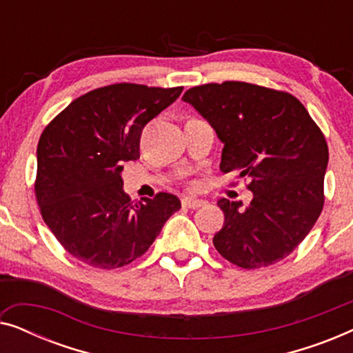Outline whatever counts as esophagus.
Wrapping results in <instances>:
<instances>
[{"label":"esophagus","instance_id":"1","mask_svg":"<svg viewBox=\"0 0 353 353\" xmlns=\"http://www.w3.org/2000/svg\"><path fill=\"white\" fill-rule=\"evenodd\" d=\"M181 204H183V207H188V209H197V207L204 205L205 201L194 199V197H183Z\"/></svg>","mask_w":353,"mask_h":353}]
</instances>
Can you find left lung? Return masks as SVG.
Returning <instances> with one entry per match:
<instances>
[{
	"label": "left lung",
	"mask_w": 353,
	"mask_h": 353,
	"mask_svg": "<svg viewBox=\"0 0 353 353\" xmlns=\"http://www.w3.org/2000/svg\"><path fill=\"white\" fill-rule=\"evenodd\" d=\"M223 143L220 170L249 178L252 201L220 199L225 223L214 236L221 257L254 270L288 257L321 214L327 144L292 94L223 81L183 94Z\"/></svg>",
	"instance_id": "obj_1"
}]
</instances>
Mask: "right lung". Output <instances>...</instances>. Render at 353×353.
<instances>
[{
    "instance_id": "obj_1",
    "label": "right lung",
    "mask_w": 353,
    "mask_h": 353,
    "mask_svg": "<svg viewBox=\"0 0 353 353\" xmlns=\"http://www.w3.org/2000/svg\"><path fill=\"white\" fill-rule=\"evenodd\" d=\"M181 91L109 85L72 101L43 130L37 201L48 228L80 262L103 270L132 263L181 207L168 192L133 202L122 180L123 163L139 159L144 125Z\"/></svg>"
}]
</instances>
